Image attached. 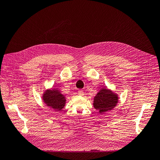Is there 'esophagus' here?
<instances>
[{"label":"esophagus","mask_w":160,"mask_h":160,"mask_svg":"<svg viewBox=\"0 0 160 160\" xmlns=\"http://www.w3.org/2000/svg\"><path fill=\"white\" fill-rule=\"evenodd\" d=\"M78 93L79 95H84V91L82 90H79L78 91Z\"/></svg>","instance_id":"1"}]
</instances>
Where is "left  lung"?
Masks as SVG:
<instances>
[{"label":"left lung","instance_id":"left-lung-1","mask_svg":"<svg viewBox=\"0 0 160 160\" xmlns=\"http://www.w3.org/2000/svg\"><path fill=\"white\" fill-rule=\"evenodd\" d=\"M118 102V95L109 89L103 88L95 96L93 106L102 114L112 110Z\"/></svg>","mask_w":160,"mask_h":160}]
</instances>
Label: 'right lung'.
Wrapping results in <instances>:
<instances>
[{
  "label": "right lung",
  "instance_id": "right-lung-1",
  "mask_svg": "<svg viewBox=\"0 0 160 160\" xmlns=\"http://www.w3.org/2000/svg\"><path fill=\"white\" fill-rule=\"evenodd\" d=\"M43 100L46 106L55 111L62 110L65 106L66 99L61 91L57 88H51L46 90L43 93Z\"/></svg>",
  "mask_w": 160,
  "mask_h": 160
}]
</instances>
